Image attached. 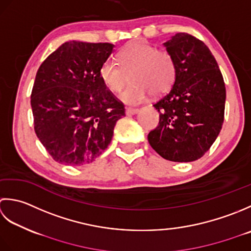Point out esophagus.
<instances>
[{"label": "esophagus", "instance_id": "obj_1", "mask_svg": "<svg viewBox=\"0 0 251 251\" xmlns=\"http://www.w3.org/2000/svg\"><path fill=\"white\" fill-rule=\"evenodd\" d=\"M139 111H140V109H137V108H131V107H129V108L126 109V114L127 116L135 115V114H137V112H139Z\"/></svg>", "mask_w": 251, "mask_h": 251}]
</instances>
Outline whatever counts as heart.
<instances>
[{
	"label": "heart",
	"instance_id": "obj_1",
	"mask_svg": "<svg viewBox=\"0 0 251 251\" xmlns=\"http://www.w3.org/2000/svg\"><path fill=\"white\" fill-rule=\"evenodd\" d=\"M118 63L105 60L100 68V76L107 89L119 93L129 81L127 75H131L133 83L120 96L126 104L142 103L150 92L152 95L165 93L176 80L173 56L150 44H127L118 53Z\"/></svg>",
	"mask_w": 251,
	"mask_h": 251
}]
</instances>
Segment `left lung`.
<instances>
[{
	"instance_id": "left-lung-1",
	"label": "left lung",
	"mask_w": 251,
	"mask_h": 251,
	"mask_svg": "<svg viewBox=\"0 0 251 251\" xmlns=\"http://www.w3.org/2000/svg\"><path fill=\"white\" fill-rule=\"evenodd\" d=\"M163 47L176 60V75L171 90L154 104L159 124L147 139L165 159L191 162L209 151L222 129L226 84L202 41L180 32Z\"/></svg>"
}]
</instances>
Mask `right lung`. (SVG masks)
Segmentation results:
<instances>
[{
	"instance_id": "add662e5",
	"label": "right lung",
	"mask_w": 251,
	"mask_h": 251,
	"mask_svg": "<svg viewBox=\"0 0 251 251\" xmlns=\"http://www.w3.org/2000/svg\"><path fill=\"white\" fill-rule=\"evenodd\" d=\"M115 45L69 41L45 59L31 93L34 131L55 161L82 166L110 144L125 106L100 76Z\"/></svg>"
}]
</instances>
